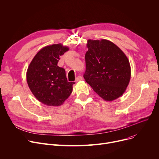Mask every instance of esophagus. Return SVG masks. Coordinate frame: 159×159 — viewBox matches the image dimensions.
<instances>
[{"label": "esophagus", "instance_id": "1", "mask_svg": "<svg viewBox=\"0 0 159 159\" xmlns=\"http://www.w3.org/2000/svg\"><path fill=\"white\" fill-rule=\"evenodd\" d=\"M82 80V77H81V76H78L77 78H76V79H75V81L76 82H79V81H80V80Z\"/></svg>", "mask_w": 159, "mask_h": 159}]
</instances>
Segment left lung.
<instances>
[{
  "mask_svg": "<svg viewBox=\"0 0 159 159\" xmlns=\"http://www.w3.org/2000/svg\"><path fill=\"white\" fill-rule=\"evenodd\" d=\"M84 78L93 91L106 101L123 95L131 78L128 58L112 42L88 40Z\"/></svg>",
  "mask_w": 159,
  "mask_h": 159,
  "instance_id": "8db88e82",
  "label": "left lung"
}]
</instances>
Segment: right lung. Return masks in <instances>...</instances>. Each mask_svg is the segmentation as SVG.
Wrapping results in <instances>:
<instances>
[{"label": "right lung", "mask_w": 159, "mask_h": 159, "mask_svg": "<svg viewBox=\"0 0 159 159\" xmlns=\"http://www.w3.org/2000/svg\"><path fill=\"white\" fill-rule=\"evenodd\" d=\"M68 50V47L61 44L45 46L28 66V86L38 101L45 105L59 106L72 92L75 82L67 80L65 70L57 66L59 57Z\"/></svg>", "instance_id": "right-lung-1"}]
</instances>
